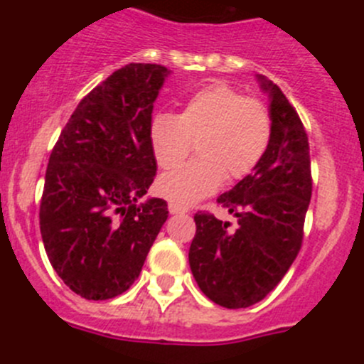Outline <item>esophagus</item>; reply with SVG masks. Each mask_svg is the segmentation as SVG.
<instances>
[{
	"instance_id": "esophagus-1",
	"label": "esophagus",
	"mask_w": 364,
	"mask_h": 364,
	"mask_svg": "<svg viewBox=\"0 0 364 364\" xmlns=\"http://www.w3.org/2000/svg\"><path fill=\"white\" fill-rule=\"evenodd\" d=\"M186 211H188V208H185V205L168 203V213H171V215H181V213H186Z\"/></svg>"
}]
</instances>
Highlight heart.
Segmentation results:
<instances>
[{"label":"heart","instance_id":"1","mask_svg":"<svg viewBox=\"0 0 364 364\" xmlns=\"http://www.w3.org/2000/svg\"><path fill=\"white\" fill-rule=\"evenodd\" d=\"M273 135L269 109L227 84H211L188 97L181 112H160L149 127L153 155L171 171L185 161L196 142L197 159L160 181L172 203L188 205L225 181L248 176L264 159Z\"/></svg>","mask_w":364,"mask_h":364}]
</instances>
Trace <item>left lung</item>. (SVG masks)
Returning a JSON list of instances; mask_svg holds the SVG:
<instances>
[{
    "label": "left lung",
    "mask_w": 364,
    "mask_h": 364,
    "mask_svg": "<svg viewBox=\"0 0 364 364\" xmlns=\"http://www.w3.org/2000/svg\"><path fill=\"white\" fill-rule=\"evenodd\" d=\"M255 79L269 97V148L252 174L216 199L236 218L234 227L209 213H197L188 252L200 291L230 310L259 303L280 284L299 253L311 197L303 123L277 84L262 75Z\"/></svg>",
    "instance_id": "8db88e82"
}]
</instances>
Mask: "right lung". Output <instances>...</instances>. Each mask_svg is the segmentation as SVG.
Wrapping results in <instances>:
<instances>
[{
    "label": "right lung",
    "instance_id": "obj_1",
    "mask_svg": "<svg viewBox=\"0 0 364 364\" xmlns=\"http://www.w3.org/2000/svg\"><path fill=\"white\" fill-rule=\"evenodd\" d=\"M171 70L130 63L80 100L46 172L40 232L54 271L75 294L104 301L141 274L167 220L148 193L156 176L153 104Z\"/></svg>",
    "mask_w": 364,
    "mask_h": 364
}]
</instances>
